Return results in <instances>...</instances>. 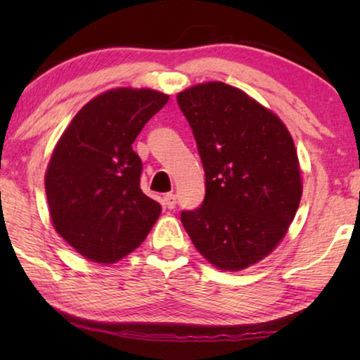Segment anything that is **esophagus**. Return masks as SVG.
<instances>
[{"instance_id":"1","label":"esophagus","mask_w":360,"mask_h":360,"mask_svg":"<svg viewBox=\"0 0 360 360\" xmlns=\"http://www.w3.org/2000/svg\"><path fill=\"white\" fill-rule=\"evenodd\" d=\"M164 205H165V208L174 210L176 206V195L175 193H167L164 196Z\"/></svg>"}]
</instances>
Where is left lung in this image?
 Segmentation results:
<instances>
[{
	"label": "left lung",
	"instance_id": "obj_1",
	"mask_svg": "<svg viewBox=\"0 0 360 360\" xmlns=\"http://www.w3.org/2000/svg\"><path fill=\"white\" fill-rule=\"evenodd\" d=\"M203 162L206 193L180 219L198 252L229 272L272 252L302 200L297 149L282 120L223 82L176 95Z\"/></svg>",
	"mask_w": 360,
	"mask_h": 360
}]
</instances>
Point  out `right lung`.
I'll use <instances>...</instances> for the list:
<instances>
[{
    "mask_svg": "<svg viewBox=\"0 0 360 360\" xmlns=\"http://www.w3.org/2000/svg\"><path fill=\"white\" fill-rule=\"evenodd\" d=\"M169 101L149 88L101 93L77 112L46 172L52 224L85 259L112 264L139 248L162 206L142 193L132 142Z\"/></svg>",
    "mask_w": 360,
    "mask_h": 360,
    "instance_id": "add662e5",
    "label": "right lung"
}]
</instances>
